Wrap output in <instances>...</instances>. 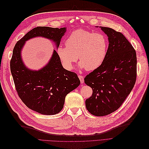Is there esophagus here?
Wrapping results in <instances>:
<instances>
[{"label": "esophagus", "mask_w": 149, "mask_h": 149, "mask_svg": "<svg viewBox=\"0 0 149 149\" xmlns=\"http://www.w3.org/2000/svg\"><path fill=\"white\" fill-rule=\"evenodd\" d=\"M78 77H79V79H80L81 83V84H83L84 82V79L83 76H82V75H79Z\"/></svg>", "instance_id": "1"}]
</instances>
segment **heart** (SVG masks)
Wrapping results in <instances>:
<instances>
[{"label": "heart", "instance_id": "obj_1", "mask_svg": "<svg viewBox=\"0 0 149 149\" xmlns=\"http://www.w3.org/2000/svg\"><path fill=\"white\" fill-rule=\"evenodd\" d=\"M65 44L66 47L59 46L57 48L63 67L72 70L78 56L79 67L92 71L100 67L107 58L109 41L104 34L79 29L69 35Z\"/></svg>", "mask_w": 149, "mask_h": 149}]
</instances>
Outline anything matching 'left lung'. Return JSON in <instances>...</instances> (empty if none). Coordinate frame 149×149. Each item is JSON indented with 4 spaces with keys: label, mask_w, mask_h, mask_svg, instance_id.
Wrapping results in <instances>:
<instances>
[{
    "label": "left lung",
    "mask_w": 149,
    "mask_h": 149,
    "mask_svg": "<svg viewBox=\"0 0 149 149\" xmlns=\"http://www.w3.org/2000/svg\"><path fill=\"white\" fill-rule=\"evenodd\" d=\"M109 41L108 54L102 64L84 78L93 90L87 99V110L96 116L110 114L123 104L136 79V54L124 35L101 26Z\"/></svg>",
    "instance_id": "obj_1"
}]
</instances>
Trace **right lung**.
Here are the masks:
<instances>
[{"mask_svg": "<svg viewBox=\"0 0 149 149\" xmlns=\"http://www.w3.org/2000/svg\"><path fill=\"white\" fill-rule=\"evenodd\" d=\"M66 28L37 26L17 42L10 61V70L17 93L29 109L42 115L57 114L63 109L66 95L79 86L74 72L63 68L57 52L48 64L38 71L27 68L21 59L20 52L25 41L42 36L52 40L59 47Z\"/></svg>", "mask_w": 149, "mask_h": 149, "instance_id": "right-lung-1", "label": "right lung"}]
</instances>
